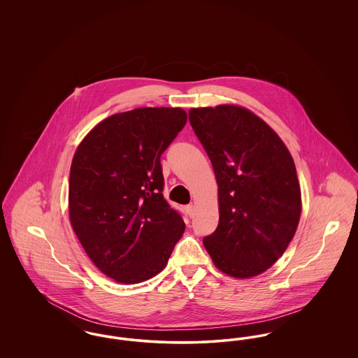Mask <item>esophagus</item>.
<instances>
[{
	"label": "esophagus",
	"mask_w": 358,
	"mask_h": 358,
	"mask_svg": "<svg viewBox=\"0 0 358 358\" xmlns=\"http://www.w3.org/2000/svg\"><path fill=\"white\" fill-rule=\"evenodd\" d=\"M185 210H187V216L192 217L193 213H194V206L192 204L187 205V206H185Z\"/></svg>",
	"instance_id": "34e87169"
}]
</instances>
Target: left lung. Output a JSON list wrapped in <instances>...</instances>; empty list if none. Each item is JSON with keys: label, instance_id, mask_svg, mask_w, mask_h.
<instances>
[{"label": "left lung", "instance_id": "left-lung-1", "mask_svg": "<svg viewBox=\"0 0 358 358\" xmlns=\"http://www.w3.org/2000/svg\"><path fill=\"white\" fill-rule=\"evenodd\" d=\"M219 187V225L205 236L215 266L247 279L285 254L301 217L294 159L273 129L244 107L190 108Z\"/></svg>", "mask_w": 358, "mask_h": 358}]
</instances>
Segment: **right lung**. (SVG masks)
<instances>
[{"mask_svg": "<svg viewBox=\"0 0 358 358\" xmlns=\"http://www.w3.org/2000/svg\"><path fill=\"white\" fill-rule=\"evenodd\" d=\"M182 108L142 107L98 123L69 173L71 225L92 263L134 285L161 273L185 231L164 199L161 155L184 129Z\"/></svg>", "mask_w": 358, "mask_h": 358, "instance_id": "obj_1", "label": "right lung"}]
</instances>
